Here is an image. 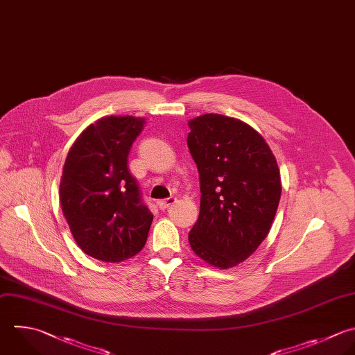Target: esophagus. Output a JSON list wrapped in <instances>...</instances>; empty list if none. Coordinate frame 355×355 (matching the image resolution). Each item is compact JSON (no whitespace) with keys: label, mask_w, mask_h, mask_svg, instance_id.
I'll list each match as a JSON object with an SVG mask.
<instances>
[{"label":"esophagus","mask_w":355,"mask_h":355,"mask_svg":"<svg viewBox=\"0 0 355 355\" xmlns=\"http://www.w3.org/2000/svg\"><path fill=\"white\" fill-rule=\"evenodd\" d=\"M176 197H173V196H171L169 198H165V200H161V201H158V207H159V209H166V208H169L172 204H175L176 202Z\"/></svg>","instance_id":"34e87169"}]
</instances>
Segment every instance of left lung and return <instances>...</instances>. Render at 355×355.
I'll list each match as a JSON object with an SVG mask.
<instances>
[{"instance_id": "8db88e82", "label": "left lung", "mask_w": 355, "mask_h": 355, "mask_svg": "<svg viewBox=\"0 0 355 355\" xmlns=\"http://www.w3.org/2000/svg\"><path fill=\"white\" fill-rule=\"evenodd\" d=\"M187 147L200 176V215L189 233L207 263L229 269L265 240L282 194L276 158L248 123L219 114L189 121Z\"/></svg>"}]
</instances>
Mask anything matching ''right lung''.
<instances>
[{"label":"right lung","mask_w":355,"mask_h":355,"mask_svg":"<svg viewBox=\"0 0 355 355\" xmlns=\"http://www.w3.org/2000/svg\"><path fill=\"white\" fill-rule=\"evenodd\" d=\"M144 123L139 116H104L80 133L65 159L60 183L64 216L82 251L104 262L135 257L148 237L153 214L128 169L130 147Z\"/></svg>","instance_id":"right-lung-1"}]
</instances>
